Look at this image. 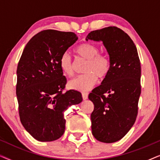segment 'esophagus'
<instances>
[{
  "instance_id": "34e87169",
  "label": "esophagus",
  "mask_w": 160,
  "mask_h": 160,
  "mask_svg": "<svg viewBox=\"0 0 160 160\" xmlns=\"http://www.w3.org/2000/svg\"><path fill=\"white\" fill-rule=\"evenodd\" d=\"M82 98L84 100H87V98H88V93L87 92H82Z\"/></svg>"
}]
</instances>
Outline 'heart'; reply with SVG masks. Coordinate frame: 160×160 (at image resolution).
Segmentation results:
<instances>
[{
	"label": "heart",
	"mask_w": 160,
	"mask_h": 160,
	"mask_svg": "<svg viewBox=\"0 0 160 160\" xmlns=\"http://www.w3.org/2000/svg\"><path fill=\"white\" fill-rule=\"evenodd\" d=\"M76 52L87 60L84 70L86 73L71 79L68 82V86L75 90L88 91L95 86L98 78L102 79L108 75L111 67L110 60L106 55L99 54L98 48L90 43H81L76 47ZM60 67L65 75L73 76V62L71 55L67 52L61 56Z\"/></svg>",
	"instance_id": "b5f03b06"
}]
</instances>
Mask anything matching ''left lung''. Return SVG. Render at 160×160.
<instances>
[{"label":"left lung","instance_id":"1","mask_svg":"<svg viewBox=\"0 0 160 160\" xmlns=\"http://www.w3.org/2000/svg\"><path fill=\"white\" fill-rule=\"evenodd\" d=\"M88 40L102 41L111 64L108 75L88 97L94 104L92 132L98 141L113 143L129 132L136 119L141 95L138 54L130 37L117 27L92 31Z\"/></svg>","mask_w":160,"mask_h":160}]
</instances>
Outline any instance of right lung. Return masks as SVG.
Here are the masks:
<instances>
[{"label": "right lung", "mask_w": 160, "mask_h": 160, "mask_svg": "<svg viewBox=\"0 0 160 160\" xmlns=\"http://www.w3.org/2000/svg\"><path fill=\"white\" fill-rule=\"evenodd\" d=\"M78 40L71 32L46 30L25 46L17 70L16 94L21 123L38 141L60 138L65 129L64 111L82 101L79 92H62L66 78L61 56Z\"/></svg>", "instance_id": "1"}]
</instances>
